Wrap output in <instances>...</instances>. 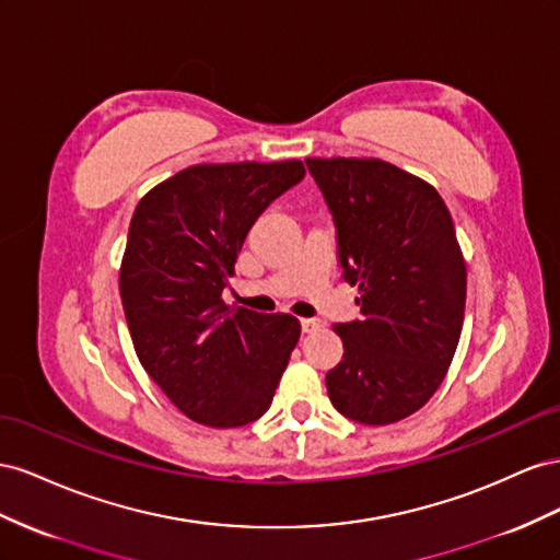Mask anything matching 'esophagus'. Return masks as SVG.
I'll list each match as a JSON object with an SVG mask.
<instances>
[{"mask_svg":"<svg viewBox=\"0 0 560 560\" xmlns=\"http://www.w3.org/2000/svg\"><path fill=\"white\" fill-rule=\"evenodd\" d=\"M300 326H302V332H314L322 328V322H318V318H302Z\"/></svg>","mask_w":560,"mask_h":560,"instance_id":"1","label":"esophagus"}]
</instances>
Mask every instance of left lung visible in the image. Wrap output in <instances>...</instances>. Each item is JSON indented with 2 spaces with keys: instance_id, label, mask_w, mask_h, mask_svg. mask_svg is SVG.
I'll return each instance as SVG.
<instances>
[{
  "instance_id": "left-lung-1",
  "label": "left lung",
  "mask_w": 560,
  "mask_h": 560,
  "mask_svg": "<svg viewBox=\"0 0 560 560\" xmlns=\"http://www.w3.org/2000/svg\"><path fill=\"white\" fill-rule=\"evenodd\" d=\"M332 215L342 279L361 318L335 324L342 361L326 375L345 418L392 424L420 410L455 357L467 267L439 191L380 159H305Z\"/></svg>"
}]
</instances>
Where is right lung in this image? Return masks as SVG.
<instances>
[{"label": "right lung", "mask_w": 560, "mask_h": 560, "mask_svg": "<svg viewBox=\"0 0 560 560\" xmlns=\"http://www.w3.org/2000/svg\"><path fill=\"white\" fill-rule=\"evenodd\" d=\"M305 178L293 162L189 166L136 206L119 293L142 369L206 427L262 418L300 340L291 314L230 307L222 291L253 222Z\"/></svg>", "instance_id": "right-lung-1"}]
</instances>
